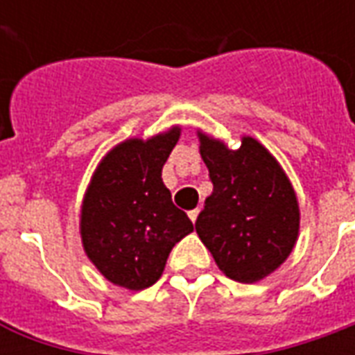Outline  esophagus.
Returning <instances> with one entry per match:
<instances>
[{
	"label": "esophagus",
	"mask_w": 355,
	"mask_h": 355,
	"mask_svg": "<svg viewBox=\"0 0 355 355\" xmlns=\"http://www.w3.org/2000/svg\"><path fill=\"white\" fill-rule=\"evenodd\" d=\"M198 214H200V209H198V208L191 209V211H189V219H191V221H193V223H195V221H196V217H198Z\"/></svg>",
	"instance_id": "1"
}]
</instances>
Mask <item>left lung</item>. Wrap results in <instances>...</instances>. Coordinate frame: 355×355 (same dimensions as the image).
I'll return each instance as SVG.
<instances>
[{"instance_id": "obj_1", "label": "left lung", "mask_w": 355, "mask_h": 355, "mask_svg": "<svg viewBox=\"0 0 355 355\" xmlns=\"http://www.w3.org/2000/svg\"><path fill=\"white\" fill-rule=\"evenodd\" d=\"M214 193L196 232L231 280L253 284L289 257L299 236V204L286 172L257 139L244 136L232 151L198 132Z\"/></svg>"}]
</instances>
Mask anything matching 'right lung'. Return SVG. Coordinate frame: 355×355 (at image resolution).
I'll list each match as a JSON object with an SVG mask.
<instances>
[{"label": "right lung", "mask_w": 355, "mask_h": 355, "mask_svg": "<svg viewBox=\"0 0 355 355\" xmlns=\"http://www.w3.org/2000/svg\"><path fill=\"white\" fill-rule=\"evenodd\" d=\"M180 126L149 139L113 147L96 168L81 206L83 248L115 286L139 291L164 270L172 248L193 232L162 183V166L180 139Z\"/></svg>", "instance_id": "add662e5"}]
</instances>
